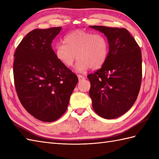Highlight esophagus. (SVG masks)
Returning a JSON list of instances; mask_svg holds the SVG:
<instances>
[{
    "label": "esophagus",
    "mask_w": 159,
    "mask_h": 159,
    "mask_svg": "<svg viewBox=\"0 0 159 159\" xmlns=\"http://www.w3.org/2000/svg\"><path fill=\"white\" fill-rule=\"evenodd\" d=\"M77 76H78V78H79V80H82L85 79V78L83 76H82V75H77Z\"/></svg>",
    "instance_id": "obj_1"
}]
</instances>
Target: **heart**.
Here are the masks:
<instances>
[{
  "mask_svg": "<svg viewBox=\"0 0 159 159\" xmlns=\"http://www.w3.org/2000/svg\"><path fill=\"white\" fill-rule=\"evenodd\" d=\"M109 44L104 36L92 32L77 30L64 37L63 43H58L55 47V55L64 66L70 67L76 59L75 67L77 72H85L92 67L100 68L105 63Z\"/></svg>",
  "mask_w": 159,
  "mask_h": 159,
  "instance_id": "b5f03b06",
  "label": "heart"
}]
</instances>
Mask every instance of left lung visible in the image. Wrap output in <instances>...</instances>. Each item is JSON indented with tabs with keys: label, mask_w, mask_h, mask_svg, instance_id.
Instances as JSON below:
<instances>
[{
	"label": "left lung",
	"mask_w": 159,
	"mask_h": 159,
	"mask_svg": "<svg viewBox=\"0 0 159 159\" xmlns=\"http://www.w3.org/2000/svg\"><path fill=\"white\" fill-rule=\"evenodd\" d=\"M102 33L109 43L105 63L87 76L89 96L95 112L111 120L122 116L135 102L142 78L139 46L126 29L89 26Z\"/></svg>",
	"instance_id": "obj_1"
}]
</instances>
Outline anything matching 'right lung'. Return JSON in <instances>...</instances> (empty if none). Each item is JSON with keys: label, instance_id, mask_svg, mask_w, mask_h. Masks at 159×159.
I'll return each instance as SVG.
<instances>
[{"label": "right lung", "instance_id": "obj_1", "mask_svg": "<svg viewBox=\"0 0 159 159\" xmlns=\"http://www.w3.org/2000/svg\"><path fill=\"white\" fill-rule=\"evenodd\" d=\"M61 27L29 32L14 54L13 77L24 108L36 119L52 122L67 110L74 87L75 74L56 58L52 40Z\"/></svg>", "mask_w": 159, "mask_h": 159}]
</instances>
